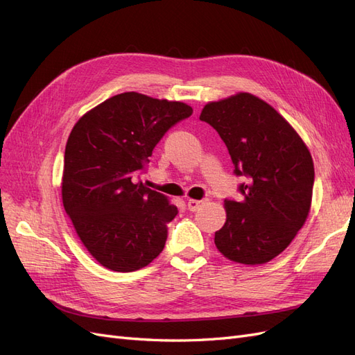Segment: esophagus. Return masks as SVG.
Instances as JSON below:
<instances>
[{
    "mask_svg": "<svg viewBox=\"0 0 355 355\" xmlns=\"http://www.w3.org/2000/svg\"><path fill=\"white\" fill-rule=\"evenodd\" d=\"M204 201L201 200H188V204H187V206H188V210L189 211H196V210H198V207L201 206V204H202Z\"/></svg>",
    "mask_w": 355,
    "mask_h": 355,
    "instance_id": "34e87169",
    "label": "esophagus"
}]
</instances>
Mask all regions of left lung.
<instances>
[{"mask_svg":"<svg viewBox=\"0 0 355 355\" xmlns=\"http://www.w3.org/2000/svg\"><path fill=\"white\" fill-rule=\"evenodd\" d=\"M227 145L240 201L225 200L227 222L214 244L228 259L265 263L302 228L311 207L314 164L308 148L272 106L249 93L210 102L200 115Z\"/></svg>","mask_w":355,"mask_h":355,"instance_id":"left-lung-1","label":"left lung"}]
</instances>
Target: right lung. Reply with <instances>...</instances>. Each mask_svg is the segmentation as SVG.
I'll list each match as a JSON object with an SVG mask.
<instances>
[{
    "mask_svg": "<svg viewBox=\"0 0 355 355\" xmlns=\"http://www.w3.org/2000/svg\"><path fill=\"white\" fill-rule=\"evenodd\" d=\"M192 114L182 102L127 92L83 115L65 148L62 200L85 249L101 265L132 272L163 252L178 214L142 184L163 136Z\"/></svg>",
    "mask_w": 355,
    "mask_h": 355,
    "instance_id": "add662e5",
    "label": "right lung"
}]
</instances>
